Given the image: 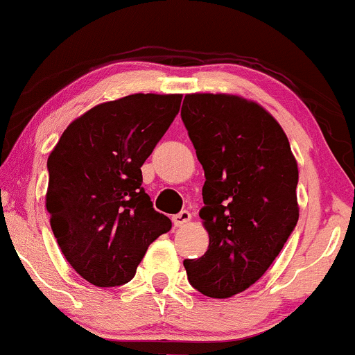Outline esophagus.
Listing matches in <instances>:
<instances>
[{"label": "esophagus", "instance_id": "obj_1", "mask_svg": "<svg viewBox=\"0 0 355 355\" xmlns=\"http://www.w3.org/2000/svg\"><path fill=\"white\" fill-rule=\"evenodd\" d=\"M192 219V214L189 211H180L178 214L173 216V225L175 226H185Z\"/></svg>", "mask_w": 355, "mask_h": 355}]
</instances>
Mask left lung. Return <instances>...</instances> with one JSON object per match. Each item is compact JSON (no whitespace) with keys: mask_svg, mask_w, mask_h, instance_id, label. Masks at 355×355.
<instances>
[{"mask_svg":"<svg viewBox=\"0 0 355 355\" xmlns=\"http://www.w3.org/2000/svg\"><path fill=\"white\" fill-rule=\"evenodd\" d=\"M180 115L204 168L199 216L209 233L207 252L184 266L204 296L231 297L266 274L297 225V163L259 103L193 93Z\"/></svg>","mask_w":355,"mask_h":355,"instance_id":"1","label":"left lung"}]
</instances>
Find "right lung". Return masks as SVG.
<instances>
[{
	"label": "right lung",
	"mask_w": 355,
	"mask_h": 355,
	"mask_svg": "<svg viewBox=\"0 0 355 355\" xmlns=\"http://www.w3.org/2000/svg\"><path fill=\"white\" fill-rule=\"evenodd\" d=\"M182 95L136 93L71 122L47 159L46 207L62 255L98 287L129 282L171 230L143 189L141 166L177 117Z\"/></svg>",
	"instance_id": "right-lung-1"
}]
</instances>
